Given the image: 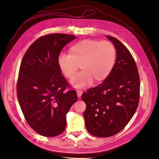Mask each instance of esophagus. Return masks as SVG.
Returning a JSON list of instances; mask_svg holds the SVG:
<instances>
[{
	"mask_svg": "<svg viewBox=\"0 0 159 159\" xmlns=\"http://www.w3.org/2000/svg\"><path fill=\"white\" fill-rule=\"evenodd\" d=\"M82 93H83V92L82 91V90H77V96H78L79 98L81 97Z\"/></svg>",
	"mask_w": 159,
	"mask_h": 159,
	"instance_id": "esophagus-1",
	"label": "esophagus"
}]
</instances>
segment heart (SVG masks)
I'll list each match as a JSON object with an SVG mask.
<instances>
[{
    "label": "heart",
    "instance_id": "obj_1",
    "mask_svg": "<svg viewBox=\"0 0 159 159\" xmlns=\"http://www.w3.org/2000/svg\"><path fill=\"white\" fill-rule=\"evenodd\" d=\"M116 58V50L111 42L96 39L80 41L70 48V53H60L57 63L61 73L69 79L73 77L79 65L83 70L71 80V84L83 88L93 80L101 82L111 74Z\"/></svg>",
    "mask_w": 159,
    "mask_h": 159
}]
</instances>
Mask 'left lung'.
Listing matches in <instances>:
<instances>
[{
  "instance_id": "left-lung-1",
  "label": "left lung",
  "mask_w": 159,
  "mask_h": 159,
  "mask_svg": "<svg viewBox=\"0 0 159 159\" xmlns=\"http://www.w3.org/2000/svg\"><path fill=\"white\" fill-rule=\"evenodd\" d=\"M116 50V60L109 75L99 85L87 89L82 99L85 126L97 137H109L129 123L140 101V76L129 51L116 38L106 36Z\"/></svg>"
}]
</instances>
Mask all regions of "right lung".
I'll use <instances>...</instances> for the list:
<instances>
[{"instance_id":"obj_1","label":"right lung","mask_w":159,"mask_h":159,"mask_svg":"<svg viewBox=\"0 0 159 159\" xmlns=\"http://www.w3.org/2000/svg\"><path fill=\"white\" fill-rule=\"evenodd\" d=\"M76 36L48 34L37 39L22 58L17 82V96L24 116L36 132L47 137L60 134L66 115L77 101L74 90L62 75L57 63L60 52Z\"/></svg>"}]
</instances>
